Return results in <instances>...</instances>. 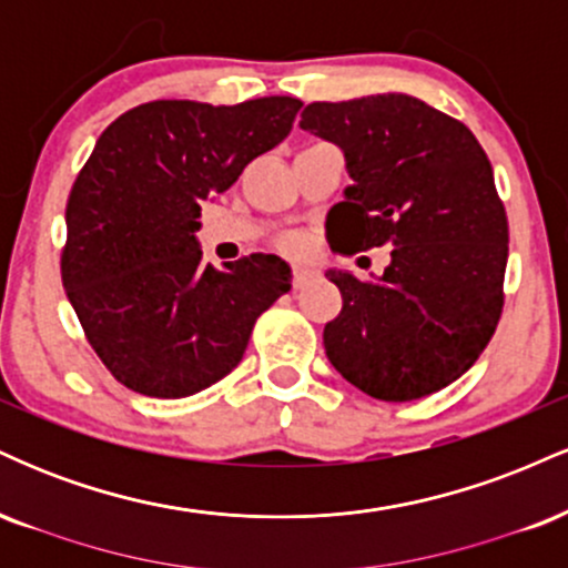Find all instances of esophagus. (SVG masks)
<instances>
[{"instance_id":"esophagus-1","label":"esophagus","mask_w":568,"mask_h":568,"mask_svg":"<svg viewBox=\"0 0 568 568\" xmlns=\"http://www.w3.org/2000/svg\"><path fill=\"white\" fill-rule=\"evenodd\" d=\"M315 275H317V272L312 270V266L296 264V266H293V285H296V288H302V285L310 283V280L315 277Z\"/></svg>"}]
</instances>
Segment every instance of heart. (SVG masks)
Masks as SVG:
<instances>
[{"instance_id":"b5f03b06","label":"heart","mask_w":568,"mask_h":568,"mask_svg":"<svg viewBox=\"0 0 568 568\" xmlns=\"http://www.w3.org/2000/svg\"><path fill=\"white\" fill-rule=\"evenodd\" d=\"M288 247H298V243H296V240H291V243H288Z\"/></svg>"}]
</instances>
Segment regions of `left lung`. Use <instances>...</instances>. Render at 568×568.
Listing matches in <instances>:
<instances>
[{
  "label": "left lung",
  "mask_w": 568,
  "mask_h": 568,
  "mask_svg": "<svg viewBox=\"0 0 568 568\" xmlns=\"http://www.w3.org/2000/svg\"><path fill=\"white\" fill-rule=\"evenodd\" d=\"M298 125L336 143L352 179L325 219L331 247H393L376 280L325 272L344 298L323 331L331 366L379 400L438 393L478 361L505 304L507 216L484 146L406 93L310 103Z\"/></svg>",
  "instance_id": "1"
}]
</instances>
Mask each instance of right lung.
<instances>
[{
	"label": "right lung",
	"instance_id": "add662e5",
	"mask_svg": "<svg viewBox=\"0 0 568 568\" xmlns=\"http://www.w3.org/2000/svg\"><path fill=\"white\" fill-rule=\"evenodd\" d=\"M302 101L237 106L152 101L101 133L71 186L63 288L90 347L116 382L186 397L243 361L256 317L291 291V266L251 253L202 264V202L291 133Z\"/></svg>",
	"mask_w": 568,
	"mask_h": 568
}]
</instances>
